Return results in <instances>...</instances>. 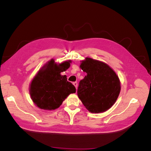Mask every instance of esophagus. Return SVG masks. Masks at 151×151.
I'll list each match as a JSON object with an SVG mask.
<instances>
[{"label":"esophagus","mask_w":151,"mask_h":151,"mask_svg":"<svg viewBox=\"0 0 151 151\" xmlns=\"http://www.w3.org/2000/svg\"><path fill=\"white\" fill-rule=\"evenodd\" d=\"M73 84H74V86L76 87V88L77 89V83L75 82V83H73Z\"/></svg>","instance_id":"1"}]
</instances>
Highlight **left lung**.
I'll return each mask as SVG.
<instances>
[{"mask_svg": "<svg viewBox=\"0 0 151 151\" xmlns=\"http://www.w3.org/2000/svg\"><path fill=\"white\" fill-rule=\"evenodd\" d=\"M80 68L87 75L79 83V98L91 113L107 111L115 103L120 94L119 77L107 63L89 57L81 61Z\"/></svg>", "mask_w": 151, "mask_h": 151, "instance_id": "1", "label": "left lung"}]
</instances>
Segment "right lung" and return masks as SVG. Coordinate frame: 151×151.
<instances>
[{
    "label": "right lung",
    "instance_id": "obj_1",
    "mask_svg": "<svg viewBox=\"0 0 151 151\" xmlns=\"http://www.w3.org/2000/svg\"><path fill=\"white\" fill-rule=\"evenodd\" d=\"M71 60L57 63L51 59L39 69L32 79L29 92L33 103L38 108L52 111L60 107L70 94L75 93V86L61 75L70 66Z\"/></svg>",
    "mask_w": 151,
    "mask_h": 151
}]
</instances>
